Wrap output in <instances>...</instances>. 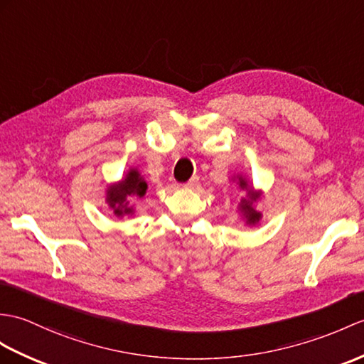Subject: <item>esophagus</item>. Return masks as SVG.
<instances>
[{"mask_svg":"<svg viewBox=\"0 0 364 364\" xmlns=\"http://www.w3.org/2000/svg\"><path fill=\"white\" fill-rule=\"evenodd\" d=\"M198 183V176H192V178L184 184V188H193V186H196Z\"/></svg>","mask_w":364,"mask_h":364,"instance_id":"esophagus-1","label":"esophagus"}]
</instances>
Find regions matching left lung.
<instances>
[{
    "instance_id": "1",
    "label": "left lung",
    "mask_w": 364,
    "mask_h": 364,
    "mask_svg": "<svg viewBox=\"0 0 364 364\" xmlns=\"http://www.w3.org/2000/svg\"><path fill=\"white\" fill-rule=\"evenodd\" d=\"M237 178H239V188L247 191V197H243L240 200L239 210L245 220H247V225H256L262 218V214L255 209V203L260 198V192H256L252 188L250 189L248 181L245 180L242 175H239Z\"/></svg>"
}]
</instances>
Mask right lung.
Returning <instances> with one entry per match:
<instances>
[{
  "label": "right lung",
  "instance_id": "obj_1",
  "mask_svg": "<svg viewBox=\"0 0 364 364\" xmlns=\"http://www.w3.org/2000/svg\"><path fill=\"white\" fill-rule=\"evenodd\" d=\"M147 192V183L144 181L138 168H130L122 181L113 186H108L107 189V203L112 208L116 217L132 215L134 213L133 206H130L129 198H142Z\"/></svg>",
  "mask_w": 364,
  "mask_h": 364
}]
</instances>
